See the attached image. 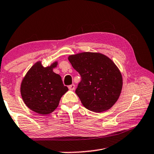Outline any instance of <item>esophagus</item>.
I'll return each instance as SVG.
<instances>
[{"label": "esophagus", "mask_w": 154, "mask_h": 154, "mask_svg": "<svg viewBox=\"0 0 154 154\" xmlns=\"http://www.w3.org/2000/svg\"><path fill=\"white\" fill-rule=\"evenodd\" d=\"M69 89H70V90H74L75 88V85L74 84H72V85H69Z\"/></svg>", "instance_id": "1"}]
</instances>
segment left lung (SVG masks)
Returning <instances> with one entry per match:
<instances>
[{
    "instance_id": "1",
    "label": "left lung",
    "mask_w": 154,
    "mask_h": 154,
    "mask_svg": "<svg viewBox=\"0 0 154 154\" xmlns=\"http://www.w3.org/2000/svg\"><path fill=\"white\" fill-rule=\"evenodd\" d=\"M69 62L82 77L75 93L88 110L102 112L118 100L122 88L119 69L110 58L97 52L69 56Z\"/></svg>"
}]
</instances>
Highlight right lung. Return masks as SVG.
Masks as SVG:
<instances>
[{
	"mask_svg": "<svg viewBox=\"0 0 154 154\" xmlns=\"http://www.w3.org/2000/svg\"><path fill=\"white\" fill-rule=\"evenodd\" d=\"M58 63L44 67L40 61L33 65L27 72L21 84V94L26 105L42 115L52 112L60 100L68 91L61 77L53 72Z\"/></svg>",
	"mask_w": 154,
	"mask_h": 154,
	"instance_id": "obj_1",
	"label": "right lung"
}]
</instances>
